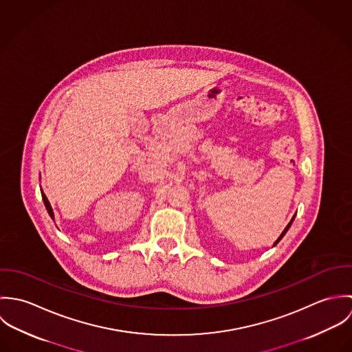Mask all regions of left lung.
I'll return each mask as SVG.
<instances>
[{
    "mask_svg": "<svg viewBox=\"0 0 352 352\" xmlns=\"http://www.w3.org/2000/svg\"><path fill=\"white\" fill-rule=\"evenodd\" d=\"M290 225H292V222H290V223H289V225H287V226H286V229H285V230H283V232H282V234H280V236H279V239H278V240H276V243H275V244H278V243H279V241H280V239H282V237H283V236H285V233H286V232H287V230H289V228H290Z\"/></svg>",
    "mask_w": 352,
    "mask_h": 352,
    "instance_id": "1",
    "label": "left lung"
}]
</instances>
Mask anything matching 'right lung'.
<instances>
[{
  "label": "right lung",
  "mask_w": 352,
  "mask_h": 352,
  "mask_svg": "<svg viewBox=\"0 0 352 352\" xmlns=\"http://www.w3.org/2000/svg\"><path fill=\"white\" fill-rule=\"evenodd\" d=\"M42 198H43V201H45V206H46V208H47V211H49V214H50L51 218L54 219V212H52V208H51L50 203L47 201V198H46V195L42 192Z\"/></svg>",
  "instance_id": "add662e5"
}]
</instances>
